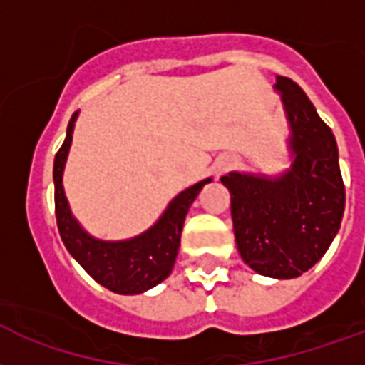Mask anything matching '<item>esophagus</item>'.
I'll return each instance as SVG.
<instances>
[{"mask_svg":"<svg viewBox=\"0 0 365 365\" xmlns=\"http://www.w3.org/2000/svg\"><path fill=\"white\" fill-rule=\"evenodd\" d=\"M230 167H231L230 159H227V161H223V163L220 165V173H223V171H225V169H230Z\"/></svg>","mask_w":365,"mask_h":365,"instance_id":"esophagus-1","label":"esophagus"}]
</instances>
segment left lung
<instances>
[{
    "label": "left lung",
    "mask_w": 365,
    "mask_h": 365,
    "mask_svg": "<svg viewBox=\"0 0 365 365\" xmlns=\"http://www.w3.org/2000/svg\"><path fill=\"white\" fill-rule=\"evenodd\" d=\"M276 89L292 124L294 167L280 179L230 173L231 217L245 264L272 278H297L321 260L340 230L346 190L339 148L307 95L289 77Z\"/></svg>",
    "instance_id": "1"
}]
</instances>
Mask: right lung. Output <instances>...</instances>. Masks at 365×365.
Wrapping results in <instances>:
<instances>
[{"label":"right lung","mask_w":365,"mask_h":365,"mask_svg":"<svg viewBox=\"0 0 365 365\" xmlns=\"http://www.w3.org/2000/svg\"><path fill=\"white\" fill-rule=\"evenodd\" d=\"M76 118L77 113H73L68 124L66 140L54 159V204L60 237L71 257L101 286H105L114 294H142L145 289L157 286L159 282H163L171 274L179 252L180 231L185 225L188 208L196 200L202 186L208 185L212 179L202 180L198 185L186 188L185 192H180L169 204V208L165 210L163 217L140 237L118 241V243H106L89 237L71 217L62 186L63 165L70 151Z\"/></svg>","instance_id":"add662e5"}]
</instances>
